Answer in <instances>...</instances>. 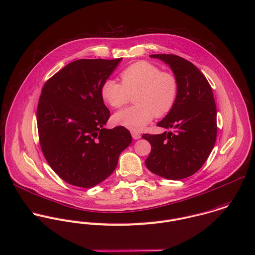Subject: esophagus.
I'll return each mask as SVG.
<instances>
[{"instance_id": "obj_1", "label": "esophagus", "mask_w": 255, "mask_h": 255, "mask_svg": "<svg viewBox=\"0 0 255 255\" xmlns=\"http://www.w3.org/2000/svg\"><path fill=\"white\" fill-rule=\"evenodd\" d=\"M131 136L133 139H138L141 137L140 133L139 132H136V131H131Z\"/></svg>"}]
</instances>
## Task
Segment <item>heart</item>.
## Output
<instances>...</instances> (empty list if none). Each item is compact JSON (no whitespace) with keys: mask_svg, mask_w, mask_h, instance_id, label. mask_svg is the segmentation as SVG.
<instances>
[{"mask_svg":"<svg viewBox=\"0 0 255 255\" xmlns=\"http://www.w3.org/2000/svg\"><path fill=\"white\" fill-rule=\"evenodd\" d=\"M122 84L109 79L101 88L104 102L113 109H121L130 101L134 106L117 113L113 123L137 131L154 117L162 118L174 108L179 85L176 77L149 62H136L121 73Z\"/></svg>","mask_w":255,"mask_h":255,"instance_id":"1","label":"heart"}]
</instances>
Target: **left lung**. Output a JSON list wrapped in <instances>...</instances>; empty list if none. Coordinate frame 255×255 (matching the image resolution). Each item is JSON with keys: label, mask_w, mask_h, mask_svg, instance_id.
<instances>
[{"label": "left lung", "mask_w": 255, "mask_h": 255, "mask_svg": "<svg viewBox=\"0 0 255 255\" xmlns=\"http://www.w3.org/2000/svg\"><path fill=\"white\" fill-rule=\"evenodd\" d=\"M166 63L179 85L172 111L157 124L171 128L160 134H142L151 150L146 167L167 179L194 174L209 156L217 133L216 106L211 87L203 74L189 61L176 55H150Z\"/></svg>", "instance_id": "left-lung-1"}]
</instances>
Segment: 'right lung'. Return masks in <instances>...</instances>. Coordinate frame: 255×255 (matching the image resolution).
<instances>
[{
  "mask_svg": "<svg viewBox=\"0 0 255 255\" xmlns=\"http://www.w3.org/2000/svg\"><path fill=\"white\" fill-rule=\"evenodd\" d=\"M121 61L78 60L43 87L37 109L41 148L53 170L72 185L93 187L105 180L131 142L126 128H104L111 113L101 88Z\"/></svg>",
  "mask_w": 255,
  "mask_h": 255,
  "instance_id": "right-lung-1",
  "label": "right lung"
}]
</instances>
